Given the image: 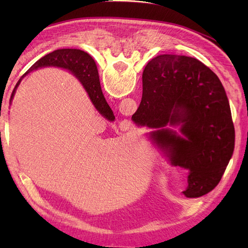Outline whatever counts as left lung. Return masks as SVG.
I'll list each match as a JSON object with an SVG mask.
<instances>
[{"label": "left lung", "instance_id": "left-lung-1", "mask_svg": "<svg viewBox=\"0 0 248 248\" xmlns=\"http://www.w3.org/2000/svg\"><path fill=\"white\" fill-rule=\"evenodd\" d=\"M132 120L170 164L188 170V198L217 186L232 156L234 127L217 76L196 59L164 54L143 72V97ZM179 126V132L168 128Z\"/></svg>", "mask_w": 248, "mask_h": 248}]
</instances>
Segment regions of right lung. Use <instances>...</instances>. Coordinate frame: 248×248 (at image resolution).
Returning a JSON list of instances; mask_svg holds the SVG:
<instances>
[{"instance_id":"add662e5","label":"right lung","mask_w":248,"mask_h":248,"mask_svg":"<svg viewBox=\"0 0 248 248\" xmlns=\"http://www.w3.org/2000/svg\"><path fill=\"white\" fill-rule=\"evenodd\" d=\"M44 67H59L69 70L80 80L98 112L108 119L113 117L112 109L108 107L107 100H105L102 93L96 62L86 52L78 49L55 50L52 53L46 54L37 61L18 81L12 93V97H10V103L14 99L16 89L19 86L22 78L25 76H28L30 72Z\"/></svg>"}]
</instances>
